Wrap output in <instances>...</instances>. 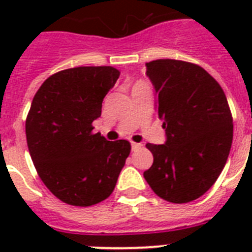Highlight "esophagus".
Masks as SVG:
<instances>
[{
  "label": "esophagus",
  "instance_id": "34e87169",
  "mask_svg": "<svg viewBox=\"0 0 252 252\" xmlns=\"http://www.w3.org/2000/svg\"><path fill=\"white\" fill-rule=\"evenodd\" d=\"M130 146H132V150H137L138 148H141V144H137V142H130Z\"/></svg>",
  "mask_w": 252,
  "mask_h": 252
}]
</instances>
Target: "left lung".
<instances>
[{
	"instance_id": "1",
	"label": "left lung",
	"mask_w": 252,
	"mask_h": 252,
	"mask_svg": "<svg viewBox=\"0 0 252 252\" xmlns=\"http://www.w3.org/2000/svg\"><path fill=\"white\" fill-rule=\"evenodd\" d=\"M166 141L146 144L153 165L144 178L166 201L189 203L215 184L233 141L225 93L201 66L179 60L146 63Z\"/></svg>"
}]
</instances>
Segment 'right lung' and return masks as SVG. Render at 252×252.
Segmentation results:
<instances>
[{
	"instance_id": "1",
	"label": "right lung",
	"mask_w": 252,
	"mask_h": 252,
	"mask_svg": "<svg viewBox=\"0 0 252 252\" xmlns=\"http://www.w3.org/2000/svg\"><path fill=\"white\" fill-rule=\"evenodd\" d=\"M119 76L112 66L66 69L47 78L32 99L26 120L30 156L43 183L69 205L107 199L130 153L126 140L91 132Z\"/></svg>"
}]
</instances>
